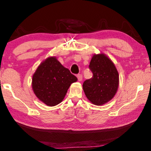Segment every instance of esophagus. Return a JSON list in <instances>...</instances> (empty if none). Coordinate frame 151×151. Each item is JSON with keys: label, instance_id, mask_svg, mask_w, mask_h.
Segmentation results:
<instances>
[{"label": "esophagus", "instance_id": "34e87169", "mask_svg": "<svg viewBox=\"0 0 151 151\" xmlns=\"http://www.w3.org/2000/svg\"><path fill=\"white\" fill-rule=\"evenodd\" d=\"M76 76H77V78L79 81H81L82 79H83V76H82L81 74H78Z\"/></svg>", "mask_w": 151, "mask_h": 151}]
</instances>
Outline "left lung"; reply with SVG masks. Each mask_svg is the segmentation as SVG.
<instances>
[{"label":"left lung","instance_id":"left-lung-1","mask_svg":"<svg viewBox=\"0 0 151 151\" xmlns=\"http://www.w3.org/2000/svg\"><path fill=\"white\" fill-rule=\"evenodd\" d=\"M93 77L83 83L86 96L95 105L111 101L119 86V73L114 63L104 54L94 55L88 66Z\"/></svg>","mask_w":151,"mask_h":151}]
</instances>
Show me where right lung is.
Wrapping results in <instances>:
<instances>
[{
    "mask_svg": "<svg viewBox=\"0 0 151 151\" xmlns=\"http://www.w3.org/2000/svg\"><path fill=\"white\" fill-rule=\"evenodd\" d=\"M77 78L55 57L42 62L32 76V86L36 96L48 106L62 102L68 88Z\"/></svg>",
    "mask_w": 151,
    "mask_h": 151,
    "instance_id": "obj_1",
    "label": "right lung"
}]
</instances>
